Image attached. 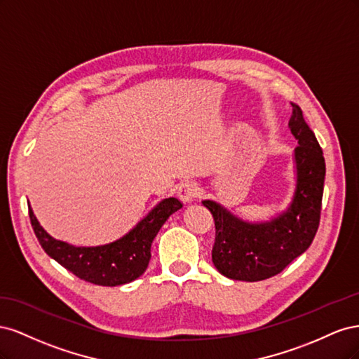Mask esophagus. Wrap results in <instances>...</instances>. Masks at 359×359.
Masks as SVG:
<instances>
[{
	"mask_svg": "<svg viewBox=\"0 0 359 359\" xmlns=\"http://www.w3.org/2000/svg\"><path fill=\"white\" fill-rule=\"evenodd\" d=\"M199 186L194 181H186L178 187V196L182 202H191L194 198H198Z\"/></svg>",
	"mask_w": 359,
	"mask_h": 359,
	"instance_id": "esophagus-1",
	"label": "esophagus"
}]
</instances>
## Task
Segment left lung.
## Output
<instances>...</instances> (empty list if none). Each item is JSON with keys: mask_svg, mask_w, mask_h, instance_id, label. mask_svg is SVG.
I'll use <instances>...</instances> for the list:
<instances>
[{"mask_svg": "<svg viewBox=\"0 0 359 359\" xmlns=\"http://www.w3.org/2000/svg\"><path fill=\"white\" fill-rule=\"evenodd\" d=\"M289 127L298 139L297 191L290 208L268 223H245L212 201H203L214 217L212 262L226 277L260 281L281 273L313 243L319 229L325 158L301 107L290 102Z\"/></svg>", "mask_w": 359, "mask_h": 359, "instance_id": "left-lung-1", "label": "left lung"}]
</instances>
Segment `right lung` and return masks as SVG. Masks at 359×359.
I'll return each instance as SVG.
<instances>
[{
	"instance_id": "1",
	"label": "right lung",
	"mask_w": 359,
	"mask_h": 359,
	"mask_svg": "<svg viewBox=\"0 0 359 359\" xmlns=\"http://www.w3.org/2000/svg\"><path fill=\"white\" fill-rule=\"evenodd\" d=\"M182 208L177 198L161 201L133 231L121 240L100 247H74L53 240L39 224L29 210L31 226L43 250L81 280L99 286L130 283L145 273L153 244L160 227L175 211Z\"/></svg>"
}]
</instances>
